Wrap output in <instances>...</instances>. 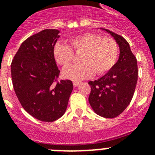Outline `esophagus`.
I'll return each mask as SVG.
<instances>
[{"mask_svg":"<svg viewBox=\"0 0 155 155\" xmlns=\"http://www.w3.org/2000/svg\"><path fill=\"white\" fill-rule=\"evenodd\" d=\"M80 84V82H78V81H74V82H73L74 87H78Z\"/></svg>","mask_w":155,"mask_h":155,"instance_id":"esophagus-1","label":"esophagus"}]
</instances>
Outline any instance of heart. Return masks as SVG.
Listing matches in <instances>:
<instances>
[{"mask_svg": "<svg viewBox=\"0 0 155 155\" xmlns=\"http://www.w3.org/2000/svg\"><path fill=\"white\" fill-rule=\"evenodd\" d=\"M70 47L57 43L53 49L54 59L58 64L67 67L73 58L74 51L81 53L79 64L64 68L63 77L78 81L95 75H103L115 64L118 55V45L112 38H102L100 35L87 33L69 40Z\"/></svg>", "mask_w": 155, "mask_h": 155, "instance_id": "heart-1", "label": "heart"}]
</instances>
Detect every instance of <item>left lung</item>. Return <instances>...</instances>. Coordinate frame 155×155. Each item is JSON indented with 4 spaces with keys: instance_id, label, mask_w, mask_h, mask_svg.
<instances>
[{
    "instance_id": "1",
    "label": "left lung",
    "mask_w": 155,
    "mask_h": 155,
    "mask_svg": "<svg viewBox=\"0 0 155 155\" xmlns=\"http://www.w3.org/2000/svg\"><path fill=\"white\" fill-rule=\"evenodd\" d=\"M113 38L120 54L117 62L102 77L89 81L88 101L97 115L105 118L117 117L127 108L133 98L137 81V59L123 37L101 28Z\"/></svg>"
}]
</instances>
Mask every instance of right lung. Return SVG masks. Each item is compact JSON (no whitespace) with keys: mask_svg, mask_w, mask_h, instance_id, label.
I'll return each instance as SVG.
<instances>
[{"mask_svg":"<svg viewBox=\"0 0 155 155\" xmlns=\"http://www.w3.org/2000/svg\"><path fill=\"white\" fill-rule=\"evenodd\" d=\"M58 30H43L25 40L11 64L15 93L23 108L38 120L51 122L65 113L73 90L71 80H61L53 49Z\"/></svg>","mask_w":155,"mask_h":155,"instance_id":"1","label":"right lung"}]
</instances>
